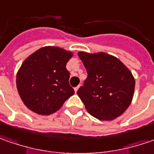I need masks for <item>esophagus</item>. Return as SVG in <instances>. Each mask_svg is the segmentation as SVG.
I'll list each match as a JSON object with an SVG mask.
<instances>
[{"instance_id": "34e87169", "label": "esophagus", "mask_w": 154, "mask_h": 154, "mask_svg": "<svg viewBox=\"0 0 154 154\" xmlns=\"http://www.w3.org/2000/svg\"><path fill=\"white\" fill-rule=\"evenodd\" d=\"M79 87H80V85H78L77 87H76V88L74 89V90H75V92H77V90H78V89H79Z\"/></svg>"}]
</instances>
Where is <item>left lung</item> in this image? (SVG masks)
I'll use <instances>...</instances> for the list:
<instances>
[{
    "mask_svg": "<svg viewBox=\"0 0 154 154\" xmlns=\"http://www.w3.org/2000/svg\"><path fill=\"white\" fill-rule=\"evenodd\" d=\"M88 77L77 94L92 116L111 121L129 107L135 81L129 69L117 57L105 52L79 51Z\"/></svg>",
    "mask_w": 154,
    "mask_h": 154,
    "instance_id": "obj_1",
    "label": "left lung"
}]
</instances>
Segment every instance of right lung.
<instances>
[{
    "instance_id": "1",
    "label": "right lung",
    "mask_w": 154,
    "mask_h": 154,
    "mask_svg": "<svg viewBox=\"0 0 154 154\" xmlns=\"http://www.w3.org/2000/svg\"><path fill=\"white\" fill-rule=\"evenodd\" d=\"M71 51L45 46L24 61L16 75V86L24 104L32 112L48 116L58 110L75 91L69 84L66 64Z\"/></svg>"
}]
</instances>
